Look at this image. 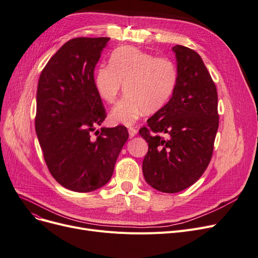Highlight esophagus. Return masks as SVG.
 Segmentation results:
<instances>
[{
	"label": "esophagus",
	"mask_w": 258,
	"mask_h": 258,
	"mask_svg": "<svg viewBox=\"0 0 258 258\" xmlns=\"http://www.w3.org/2000/svg\"><path fill=\"white\" fill-rule=\"evenodd\" d=\"M137 133H138V131H137L136 128H134V127H130V128H128V134H130V138H133V137H135V136L137 135Z\"/></svg>",
	"instance_id": "obj_1"
}]
</instances>
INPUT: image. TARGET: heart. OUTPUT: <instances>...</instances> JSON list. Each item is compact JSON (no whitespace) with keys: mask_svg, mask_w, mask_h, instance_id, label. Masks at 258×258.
I'll return each instance as SVG.
<instances>
[{"mask_svg":"<svg viewBox=\"0 0 258 258\" xmlns=\"http://www.w3.org/2000/svg\"><path fill=\"white\" fill-rule=\"evenodd\" d=\"M176 83L177 67L171 59L133 46L116 48L109 65L99 66L94 76L96 91L107 103H114L124 88L126 94L110 110L109 120L126 126L135 124L143 111L155 113L163 107Z\"/></svg>","mask_w":258,"mask_h":258,"instance_id":"1","label":"heart"}]
</instances>
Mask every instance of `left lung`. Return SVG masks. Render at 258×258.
I'll list each match as a JSON object with an SVG mask.
<instances>
[{
    "mask_svg": "<svg viewBox=\"0 0 258 258\" xmlns=\"http://www.w3.org/2000/svg\"><path fill=\"white\" fill-rule=\"evenodd\" d=\"M172 50L177 62L172 97L139 131L149 144L142 163L144 179L163 193L183 191L204 174L219 119L216 86L203 59L182 45Z\"/></svg>",
    "mask_w": 258,
    "mask_h": 258,
    "instance_id": "left-lung-1",
    "label": "left lung"
}]
</instances>
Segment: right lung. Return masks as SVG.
<instances>
[{
    "instance_id": "1",
    "label": "right lung",
    "mask_w": 258,
    "mask_h": 258,
    "mask_svg": "<svg viewBox=\"0 0 258 258\" xmlns=\"http://www.w3.org/2000/svg\"><path fill=\"white\" fill-rule=\"evenodd\" d=\"M109 38H76L55 52L41 73L36 133L52 177L74 192L105 185L127 141L125 126L91 133L106 114L94 84V70Z\"/></svg>"
}]
</instances>
